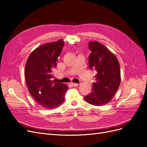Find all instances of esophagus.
I'll use <instances>...</instances> for the list:
<instances>
[{
  "instance_id": "1",
  "label": "esophagus",
  "mask_w": 147,
  "mask_h": 147,
  "mask_svg": "<svg viewBox=\"0 0 147 147\" xmlns=\"http://www.w3.org/2000/svg\"><path fill=\"white\" fill-rule=\"evenodd\" d=\"M70 84L71 86H78V84H77V83H70Z\"/></svg>"
}]
</instances>
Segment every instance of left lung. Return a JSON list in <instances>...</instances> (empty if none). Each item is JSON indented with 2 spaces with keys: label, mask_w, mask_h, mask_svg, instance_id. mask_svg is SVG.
I'll return each instance as SVG.
<instances>
[{
  "label": "left lung",
  "mask_w": 147,
  "mask_h": 147,
  "mask_svg": "<svg viewBox=\"0 0 147 147\" xmlns=\"http://www.w3.org/2000/svg\"><path fill=\"white\" fill-rule=\"evenodd\" d=\"M89 67L96 71L91 92L84 99L93 105H105L116 94L121 82L118 59L109 49L98 42H90Z\"/></svg>",
  "instance_id": "1"
}]
</instances>
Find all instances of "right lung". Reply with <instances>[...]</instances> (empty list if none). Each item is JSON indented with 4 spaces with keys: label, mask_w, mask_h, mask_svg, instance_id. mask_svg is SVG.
I'll return each mask as SVG.
<instances>
[{
    "label": "right lung",
    "mask_w": 147,
    "mask_h": 147,
    "mask_svg": "<svg viewBox=\"0 0 147 147\" xmlns=\"http://www.w3.org/2000/svg\"><path fill=\"white\" fill-rule=\"evenodd\" d=\"M64 44L61 39L40 46L31 53L26 64L24 76L30 94L47 109L63 104L68 90L67 84L51 80Z\"/></svg>",
    "instance_id": "add662e5"
}]
</instances>
